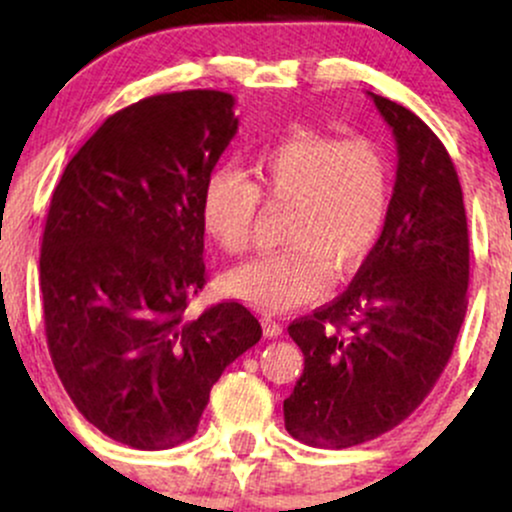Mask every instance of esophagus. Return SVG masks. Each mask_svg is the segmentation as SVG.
<instances>
[{"label": "esophagus", "instance_id": "obj_1", "mask_svg": "<svg viewBox=\"0 0 512 512\" xmlns=\"http://www.w3.org/2000/svg\"><path fill=\"white\" fill-rule=\"evenodd\" d=\"M262 330H264V337L274 339V337H281L284 327H281L276 320H272V317H262Z\"/></svg>", "mask_w": 512, "mask_h": 512}]
</instances>
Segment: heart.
Segmentation results:
<instances>
[{
  "label": "heart",
  "mask_w": 512,
  "mask_h": 512,
  "mask_svg": "<svg viewBox=\"0 0 512 512\" xmlns=\"http://www.w3.org/2000/svg\"><path fill=\"white\" fill-rule=\"evenodd\" d=\"M260 199L291 204L284 228L289 248L233 267L226 291L281 313L325 296L332 267L349 274L373 252L390 214V163L370 139L291 134L252 158L250 178L233 168L211 170L199 199L207 236L231 255L248 250Z\"/></svg>",
  "instance_id": "1"
}]
</instances>
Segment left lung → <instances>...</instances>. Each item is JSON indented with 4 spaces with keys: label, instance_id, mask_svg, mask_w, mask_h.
<instances>
[{
    "label": "left lung",
    "instance_id": "8db88e82",
    "mask_svg": "<svg viewBox=\"0 0 512 512\" xmlns=\"http://www.w3.org/2000/svg\"><path fill=\"white\" fill-rule=\"evenodd\" d=\"M370 98L399 156L385 231L342 296L289 325L305 368L284 421L313 448H351L402 424L448 366L467 313L469 233L452 158L421 117Z\"/></svg>",
    "mask_w": 512,
    "mask_h": 512
}]
</instances>
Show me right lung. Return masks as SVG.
Instances as JSON below:
<instances>
[{
  "label": "right lung",
  "mask_w": 512,
  "mask_h": 512,
  "mask_svg": "<svg viewBox=\"0 0 512 512\" xmlns=\"http://www.w3.org/2000/svg\"><path fill=\"white\" fill-rule=\"evenodd\" d=\"M231 93H158L110 115L64 168L40 245L45 337L74 407L105 436H195L228 363L262 337L245 305L185 313L207 284L199 199L238 132Z\"/></svg>",
  "instance_id": "obj_1"
}]
</instances>
